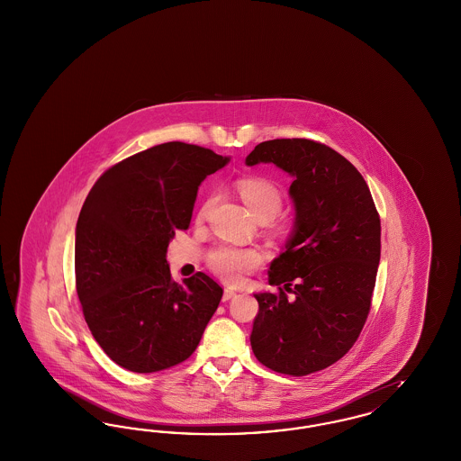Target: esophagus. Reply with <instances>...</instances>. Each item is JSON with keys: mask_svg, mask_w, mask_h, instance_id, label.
Wrapping results in <instances>:
<instances>
[{"mask_svg": "<svg viewBox=\"0 0 461 461\" xmlns=\"http://www.w3.org/2000/svg\"><path fill=\"white\" fill-rule=\"evenodd\" d=\"M233 297H237V292L231 290V288H224V294H222V301H231Z\"/></svg>", "mask_w": 461, "mask_h": 461, "instance_id": "esophagus-1", "label": "esophagus"}]
</instances>
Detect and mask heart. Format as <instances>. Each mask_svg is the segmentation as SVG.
<instances>
[{
  "label": "heart",
  "instance_id": "b5f03b06",
  "mask_svg": "<svg viewBox=\"0 0 461 461\" xmlns=\"http://www.w3.org/2000/svg\"><path fill=\"white\" fill-rule=\"evenodd\" d=\"M237 192L243 203L250 211V214L259 220H271L282 209V194L280 190L259 177H245L237 183ZM209 203L202 207V214L207 211ZM263 261L261 254L254 249L247 247H233V245H221L209 254L211 267L230 284L240 282L241 275L256 269Z\"/></svg>",
  "mask_w": 461,
  "mask_h": 461
}]
</instances>
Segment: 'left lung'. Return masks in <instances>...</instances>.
<instances>
[{
  "instance_id": "left-lung-1",
  "label": "left lung",
  "mask_w": 461,
  "mask_h": 461,
  "mask_svg": "<svg viewBox=\"0 0 461 461\" xmlns=\"http://www.w3.org/2000/svg\"><path fill=\"white\" fill-rule=\"evenodd\" d=\"M245 164L292 176L295 209L285 250L267 271L278 292L256 294L252 351L273 372H320L351 349L372 306L380 218L370 188L346 157L304 138L263 141Z\"/></svg>"
}]
</instances>
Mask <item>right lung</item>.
I'll list each match as a JSON object with an SVG mask.
<instances>
[{"mask_svg": "<svg viewBox=\"0 0 461 461\" xmlns=\"http://www.w3.org/2000/svg\"><path fill=\"white\" fill-rule=\"evenodd\" d=\"M228 162L169 141L93 185L76 224V288L95 340L119 366L160 372L197 349L222 288L205 273L176 284L166 254L190 226L200 183Z\"/></svg>", "mask_w": 461, "mask_h": 461, "instance_id": "obj_1", "label": "right lung"}]
</instances>
